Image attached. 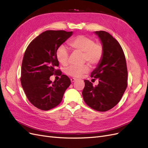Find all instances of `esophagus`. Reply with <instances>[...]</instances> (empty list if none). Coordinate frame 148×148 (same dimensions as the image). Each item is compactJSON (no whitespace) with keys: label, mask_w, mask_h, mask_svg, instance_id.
I'll return each mask as SVG.
<instances>
[{"label":"esophagus","mask_w":148,"mask_h":148,"mask_svg":"<svg viewBox=\"0 0 148 148\" xmlns=\"http://www.w3.org/2000/svg\"><path fill=\"white\" fill-rule=\"evenodd\" d=\"M70 80H71V82L73 83V82H74L76 81V79H75V78H71Z\"/></svg>","instance_id":"1"}]
</instances>
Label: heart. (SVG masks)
<instances>
[{
	"mask_svg": "<svg viewBox=\"0 0 148 148\" xmlns=\"http://www.w3.org/2000/svg\"><path fill=\"white\" fill-rule=\"evenodd\" d=\"M69 46L73 51L83 52V60L88 62L91 65H96L99 63L104 53L103 47L99 43L84 35H79L71 39ZM56 57L57 60L62 65L68 64L69 53L64 46H60L57 49ZM89 67L85 64L82 66H70L65 70L66 73L74 78H78L88 72Z\"/></svg>",
	"mask_w": 148,
	"mask_h": 148,
	"instance_id": "heart-1",
	"label": "heart"
}]
</instances>
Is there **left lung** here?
<instances>
[{
  "instance_id": "left-lung-1",
  "label": "left lung",
  "mask_w": 148,
  "mask_h": 148,
  "mask_svg": "<svg viewBox=\"0 0 148 148\" xmlns=\"http://www.w3.org/2000/svg\"><path fill=\"white\" fill-rule=\"evenodd\" d=\"M104 49L102 59L91 73L99 79L93 86L89 80H84L82 95L85 103L97 111H107L117 105L127 87L128 71L126 59L119 42L109 33L95 31Z\"/></svg>"
}]
</instances>
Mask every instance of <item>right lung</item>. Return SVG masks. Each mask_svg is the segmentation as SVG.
Returning a JSON list of instances; mask_svg holds the SVG:
<instances>
[{"label": "right lung", "instance_id": "right-lung-1", "mask_svg": "<svg viewBox=\"0 0 148 148\" xmlns=\"http://www.w3.org/2000/svg\"><path fill=\"white\" fill-rule=\"evenodd\" d=\"M72 34V31H46L30 42L25 52L21 86L28 99L39 109L48 110L59 105L71 84L70 78L56 69V51ZM53 74L60 75V80L52 83L49 78Z\"/></svg>", "mask_w": 148, "mask_h": 148}]
</instances>
